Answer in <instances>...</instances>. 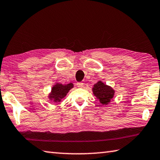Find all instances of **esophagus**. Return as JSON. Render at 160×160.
I'll use <instances>...</instances> for the list:
<instances>
[{
  "label": "esophagus",
  "instance_id": "1",
  "mask_svg": "<svg viewBox=\"0 0 160 160\" xmlns=\"http://www.w3.org/2000/svg\"><path fill=\"white\" fill-rule=\"evenodd\" d=\"M77 86L78 87V88H83V82H77Z\"/></svg>",
  "mask_w": 160,
  "mask_h": 160
}]
</instances>
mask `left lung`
Returning a JSON list of instances; mask_svg holds the SVG:
<instances>
[{"label": "left lung", "mask_w": 160, "mask_h": 160, "mask_svg": "<svg viewBox=\"0 0 160 160\" xmlns=\"http://www.w3.org/2000/svg\"><path fill=\"white\" fill-rule=\"evenodd\" d=\"M94 95L99 100L102 104L107 105L111 102L114 95L115 92L110 86L103 83L102 81L94 84L92 88Z\"/></svg>", "instance_id": "obj_1"}]
</instances>
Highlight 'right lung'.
Here are the masks:
<instances>
[{
  "label": "right lung",
  "instance_id": "add662e5",
  "mask_svg": "<svg viewBox=\"0 0 160 160\" xmlns=\"http://www.w3.org/2000/svg\"><path fill=\"white\" fill-rule=\"evenodd\" d=\"M72 88H73L72 83H69L67 85L56 83L51 89L48 98L50 100H53L54 102H60L61 100L66 96L67 93Z\"/></svg>",
  "mask_w": 160,
  "mask_h": 160
}]
</instances>
